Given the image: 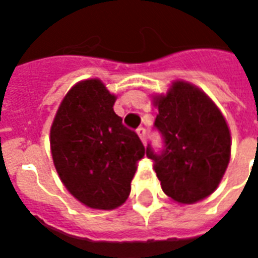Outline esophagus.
<instances>
[{"mask_svg": "<svg viewBox=\"0 0 258 258\" xmlns=\"http://www.w3.org/2000/svg\"><path fill=\"white\" fill-rule=\"evenodd\" d=\"M137 133H138V135H140L141 141H142V142L145 144V142H146V130L144 128V127H138Z\"/></svg>", "mask_w": 258, "mask_h": 258, "instance_id": "obj_1", "label": "esophagus"}]
</instances>
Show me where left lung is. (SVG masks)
Returning a JSON list of instances; mask_svg holds the SVG:
<instances>
[{
  "label": "left lung",
  "instance_id": "8db88e82",
  "mask_svg": "<svg viewBox=\"0 0 258 258\" xmlns=\"http://www.w3.org/2000/svg\"><path fill=\"white\" fill-rule=\"evenodd\" d=\"M159 114L153 128L162 151L148 144L162 189L179 203H195L213 194L227 170L231 135L213 102L194 85L177 81L167 95L156 98Z\"/></svg>",
  "mask_w": 258,
  "mask_h": 258
}]
</instances>
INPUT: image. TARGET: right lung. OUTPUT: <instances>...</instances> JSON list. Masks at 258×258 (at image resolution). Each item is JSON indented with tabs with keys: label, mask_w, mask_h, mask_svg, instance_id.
Listing matches in <instances>:
<instances>
[{
	"label": "right lung",
	"mask_w": 258,
	"mask_h": 258,
	"mask_svg": "<svg viewBox=\"0 0 258 258\" xmlns=\"http://www.w3.org/2000/svg\"><path fill=\"white\" fill-rule=\"evenodd\" d=\"M116 96L99 80H85L64 96L51 127L53 164L74 198L112 210L128 198L137 162L145 155L138 134L113 110Z\"/></svg>",
	"instance_id": "obj_1"
}]
</instances>
